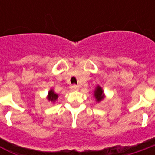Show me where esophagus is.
<instances>
[{
    "label": "esophagus",
    "instance_id": "obj_1",
    "mask_svg": "<svg viewBox=\"0 0 155 155\" xmlns=\"http://www.w3.org/2000/svg\"><path fill=\"white\" fill-rule=\"evenodd\" d=\"M79 89V87L78 86V85H71V91H78Z\"/></svg>",
    "mask_w": 155,
    "mask_h": 155
}]
</instances>
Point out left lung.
<instances>
[{
	"label": "left lung",
	"mask_w": 155,
	"mask_h": 155,
	"mask_svg": "<svg viewBox=\"0 0 155 155\" xmlns=\"http://www.w3.org/2000/svg\"><path fill=\"white\" fill-rule=\"evenodd\" d=\"M94 97H95V98L97 100V102H101L103 99L104 98V91H103V89L101 88V87L97 86L96 88V90H95V92H94Z\"/></svg>",
	"instance_id": "left-lung-1"
}]
</instances>
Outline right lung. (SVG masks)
Segmentation results:
<instances>
[{
    "label": "right lung",
    "mask_w": 155,
    "mask_h": 155,
    "mask_svg": "<svg viewBox=\"0 0 155 155\" xmlns=\"http://www.w3.org/2000/svg\"><path fill=\"white\" fill-rule=\"evenodd\" d=\"M47 99H48L49 101L52 102V103H54L57 99H58V95L53 91V90H50V91H49L48 96H47Z\"/></svg>",
    "instance_id": "1"
}]
</instances>
